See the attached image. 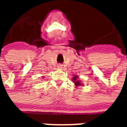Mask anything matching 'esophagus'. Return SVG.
<instances>
[{
	"mask_svg": "<svg viewBox=\"0 0 127 127\" xmlns=\"http://www.w3.org/2000/svg\"><path fill=\"white\" fill-rule=\"evenodd\" d=\"M63 65H61V64H58V68L59 69H63Z\"/></svg>",
	"mask_w": 127,
	"mask_h": 127,
	"instance_id": "esophagus-1",
	"label": "esophagus"
}]
</instances>
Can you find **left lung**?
I'll use <instances>...</instances> for the list:
<instances>
[{"mask_svg":"<svg viewBox=\"0 0 127 127\" xmlns=\"http://www.w3.org/2000/svg\"><path fill=\"white\" fill-rule=\"evenodd\" d=\"M73 82H74V84L75 86H76V87H78V86H83V84H82L81 82V81L80 80H78V76L77 75H74L73 77Z\"/></svg>","mask_w":127,"mask_h":127,"instance_id":"obj_1","label":"left lung"}]
</instances>
